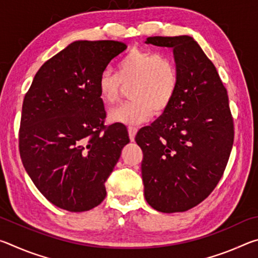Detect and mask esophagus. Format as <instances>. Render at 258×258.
Instances as JSON below:
<instances>
[{
	"label": "esophagus",
	"mask_w": 258,
	"mask_h": 258,
	"mask_svg": "<svg viewBox=\"0 0 258 258\" xmlns=\"http://www.w3.org/2000/svg\"><path fill=\"white\" fill-rule=\"evenodd\" d=\"M127 130H128V137H130V140H131V141H134L135 135H137V132H138V128L134 127V126H128Z\"/></svg>",
	"instance_id": "obj_1"
}]
</instances>
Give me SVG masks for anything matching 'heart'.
<instances>
[{"label":"heart","instance_id":"heart-1","mask_svg":"<svg viewBox=\"0 0 258 258\" xmlns=\"http://www.w3.org/2000/svg\"><path fill=\"white\" fill-rule=\"evenodd\" d=\"M180 82L175 61L168 54L140 49L131 50L118 64L117 74L109 69L100 74L98 91L102 101L115 104L131 86L130 102L109 115L116 123L135 124L163 113L171 106Z\"/></svg>","mask_w":258,"mask_h":258}]
</instances>
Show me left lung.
Wrapping results in <instances>:
<instances>
[{
    "label": "left lung",
    "mask_w": 258,
    "mask_h": 258,
    "mask_svg": "<svg viewBox=\"0 0 258 258\" xmlns=\"http://www.w3.org/2000/svg\"><path fill=\"white\" fill-rule=\"evenodd\" d=\"M146 43L172 47L180 82L167 110L135 137L145 197L158 212H185L212 194L228 164L234 139L228 91L192 37L154 36Z\"/></svg>",
    "instance_id": "1"
}]
</instances>
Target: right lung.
Masks as SVG:
<instances>
[{"instance_id": "right-lung-1", "label": "right lung", "mask_w": 258, "mask_h": 258, "mask_svg": "<svg viewBox=\"0 0 258 258\" xmlns=\"http://www.w3.org/2000/svg\"><path fill=\"white\" fill-rule=\"evenodd\" d=\"M117 41H77L45 61L26 93L19 152L35 186L55 206L85 212L106 198V181L130 142L104 124L98 78L126 50Z\"/></svg>"}]
</instances>
